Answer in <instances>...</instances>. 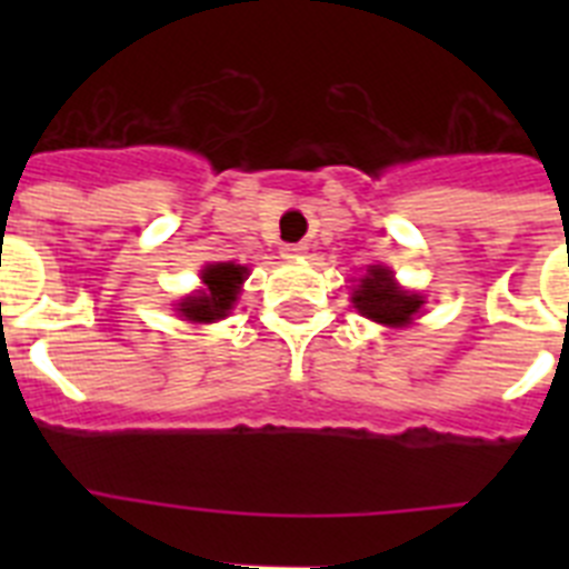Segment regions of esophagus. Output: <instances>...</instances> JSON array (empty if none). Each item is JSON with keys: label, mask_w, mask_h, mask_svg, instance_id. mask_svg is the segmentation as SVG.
Here are the masks:
<instances>
[{"label": "esophagus", "mask_w": 569, "mask_h": 569, "mask_svg": "<svg viewBox=\"0 0 569 569\" xmlns=\"http://www.w3.org/2000/svg\"><path fill=\"white\" fill-rule=\"evenodd\" d=\"M305 250H308L305 241H290V244L281 248V256H284V259H296V256H305Z\"/></svg>", "instance_id": "obj_1"}]
</instances>
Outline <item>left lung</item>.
<instances>
[{
	"instance_id": "1",
	"label": "left lung",
	"mask_w": 569,
	"mask_h": 569,
	"mask_svg": "<svg viewBox=\"0 0 569 569\" xmlns=\"http://www.w3.org/2000/svg\"><path fill=\"white\" fill-rule=\"evenodd\" d=\"M353 305L367 319L401 328L407 321H413V316L419 313L425 301H421V296L405 293V290L396 288L390 270L373 264L361 279L359 288L353 290Z\"/></svg>"
}]
</instances>
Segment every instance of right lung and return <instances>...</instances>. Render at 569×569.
Listing matches in <instances>:
<instances>
[{"label": "right lung", "instance_id": "right-lung-1", "mask_svg": "<svg viewBox=\"0 0 569 569\" xmlns=\"http://www.w3.org/2000/svg\"><path fill=\"white\" fill-rule=\"evenodd\" d=\"M244 273L248 268H239V264H230V261H222V264H210L202 273L204 288L199 296H190L179 305L182 316L188 321H216L224 319L228 310L233 308L236 293H239V284L244 281Z\"/></svg>", "mask_w": 569, "mask_h": 569}]
</instances>
